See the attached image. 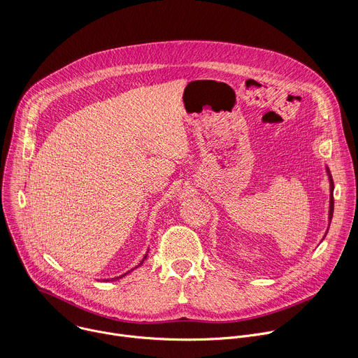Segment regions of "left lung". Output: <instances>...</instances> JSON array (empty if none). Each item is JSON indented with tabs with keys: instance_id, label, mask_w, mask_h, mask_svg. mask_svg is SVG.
I'll return each instance as SVG.
<instances>
[{
	"instance_id": "left-lung-1",
	"label": "left lung",
	"mask_w": 358,
	"mask_h": 358,
	"mask_svg": "<svg viewBox=\"0 0 358 358\" xmlns=\"http://www.w3.org/2000/svg\"><path fill=\"white\" fill-rule=\"evenodd\" d=\"M326 173H327V177H329V184H330V199H329V227H330V222H331V218H333V210H334V198H333V189H334V184H333V178H331V174H330V170L329 167L326 166ZM329 227H327V231L323 236V239L326 238L327 232H329ZM322 239V241H323Z\"/></svg>"
}]
</instances>
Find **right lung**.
<instances>
[{
	"label": "right lung",
	"mask_w": 358,
	"mask_h": 358,
	"mask_svg": "<svg viewBox=\"0 0 358 358\" xmlns=\"http://www.w3.org/2000/svg\"><path fill=\"white\" fill-rule=\"evenodd\" d=\"M147 253H148V252H147ZM147 253H145V255H144V258H143V259H141V262H140V264H138V265H137V266H134V268H133V269H131V271H134V269H137V268H140V266H141V265H143V262H144V261H145V258H147ZM131 271H129V272H127V273H130V272H131ZM127 273H123V275H120V276H116V278H112V279H103V280H106V282H113V280H117V279H120V278H123V276H126V275H127Z\"/></svg>",
	"instance_id": "add662e5"
}]
</instances>
